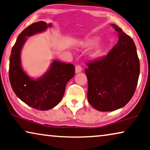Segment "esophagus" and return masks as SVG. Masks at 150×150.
I'll list each match as a JSON object with an SVG mask.
<instances>
[{"mask_svg": "<svg viewBox=\"0 0 150 150\" xmlns=\"http://www.w3.org/2000/svg\"><path fill=\"white\" fill-rule=\"evenodd\" d=\"M81 71H82V68H81V66H80V65H76L75 66V73H76L81 72Z\"/></svg>", "mask_w": 150, "mask_h": 150, "instance_id": "1", "label": "esophagus"}]
</instances>
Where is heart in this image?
Segmentation results:
<instances>
[{
    "instance_id": "1",
    "label": "heart",
    "mask_w": 150,
    "mask_h": 150,
    "mask_svg": "<svg viewBox=\"0 0 150 150\" xmlns=\"http://www.w3.org/2000/svg\"><path fill=\"white\" fill-rule=\"evenodd\" d=\"M98 42V38L93 37L91 38L87 39L83 43V47L86 48H89L95 45ZM104 51V46L103 44H98L95 47L93 50L90 53V57L92 59H98L102 57Z\"/></svg>"
}]
</instances>
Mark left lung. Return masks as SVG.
I'll list each match as a JSON object with an SVG mask.
<instances>
[{
    "instance_id": "1",
    "label": "left lung",
    "mask_w": 150,
    "mask_h": 150,
    "mask_svg": "<svg viewBox=\"0 0 150 150\" xmlns=\"http://www.w3.org/2000/svg\"><path fill=\"white\" fill-rule=\"evenodd\" d=\"M117 44L106 57L87 63L88 100L96 110L113 111L125 106L132 98L140 72L139 60L133 39L121 28Z\"/></svg>"
}]
</instances>
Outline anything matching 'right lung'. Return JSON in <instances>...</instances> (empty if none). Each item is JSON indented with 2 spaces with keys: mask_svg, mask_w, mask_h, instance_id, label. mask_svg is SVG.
<instances>
[{
  "mask_svg": "<svg viewBox=\"0 0 150 150\" xmlns=\"http://www.w3.org/2000/svg\"><path fill=\"white\" fill-rule=\"evenodd\" d=\"M52 24L44 21L32 23L26 28L17 38L13 46L9 61V80L17 96L24 103L40 110H48L61 102L66 85L74 77L75 67L54 60L48 71L36 79L26 74L21 63V51L30 37L45 31Z\"/></svg>",
  "mask_w": 150,
  "mask_h": 150,
  "instance_id": "right-lung-1",
  "label": "right lung"
}]
</instances>
